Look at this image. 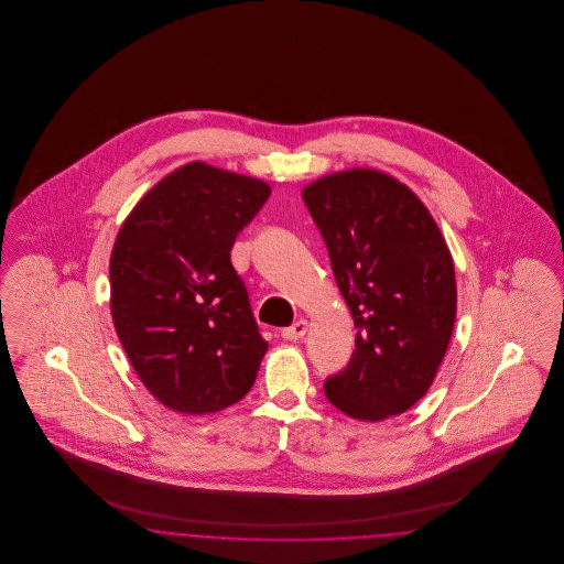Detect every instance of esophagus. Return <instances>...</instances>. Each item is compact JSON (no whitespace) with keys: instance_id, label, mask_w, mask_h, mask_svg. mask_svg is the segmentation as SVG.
Returning <instances> with one entry per match:
<instances>
[{"instance_id":"obj_1","label":"esophagus","mask_w":564,"mask_h":564,"mask_svg":"<svg viewBox=\"0 0 564 564\" xmlns=\"http://www.w3.org/2000/svg\"><path fill=\"white\" fill-rule=\"evenodd\" d=\"M306 332H308V322H304V319H297L294 325L285 327V329L281 332V336H283L285 340H300V338H302Z\"/></svg>"}]
</instances>
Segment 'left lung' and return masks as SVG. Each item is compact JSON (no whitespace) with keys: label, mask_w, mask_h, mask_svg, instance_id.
<instances>
[{"label":"left lung","mask_w":564,"mask_h":564,"mask_svg":"<svg viewBox=\"0 0 564 564\" xmlns=\"http://www.w3.org/2000/svg\"><path fill=\"white\" fill-rule=\"evenodd\" d=\"M357 327L349 366L325 395L357 421L419 402L446 355L456 317L455 264L419 196L375 169L332 173L302 189Z\"/></svg>","instance_id":"obj_1"}]
</instances>
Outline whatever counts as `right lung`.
<instances>
[{
	"instance_id": "1",
	"label": "right lung",
	"mask_w": 564,
	"mask_h": 564,
	"mask_svg": "<svg viewBox=\"0 0 564 564\" xmlns=\"http://www.w3.org/2000/svg\"><path fill=\"white\" fill-rule=\"evenodd\" d=\"M262 180L189 162L124 219L109 260L111 319L145 389L182 414L242 400L269 343L230 262L269 200Z\"/></svg>"
}]
</instances>
